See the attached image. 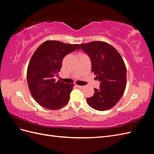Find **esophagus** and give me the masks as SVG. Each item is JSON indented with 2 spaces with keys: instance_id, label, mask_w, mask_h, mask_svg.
<instances>
[{
  "instance_id": "esophagus-1",
  "label": "esophagus",
  "mask_w": 154,
  "mask_h": 154,
  "mask_svg": "<svg viewBox=\"0 0 154 154\" xmlns=\"http://www.w3.org/2000/svg\"><path fill=\"white\" fill-rule=\"evenodd\" d=\"M76 87L79 88H83V87H84V86H81V85H76Z\"/></svg>"
}]
</instances>
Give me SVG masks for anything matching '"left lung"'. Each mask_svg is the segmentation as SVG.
Instances as JSON below:
<instances>
[{
	"label": "left lung",
	"instance_id": "8db88e82",
	"mask_svg": "<svg viewBox=\"0 0 154 154\" xmlns=\"http://www.w3.org/2000/svg\"><path fill=\"white\" fill-rule=\"evenodd\" d=\"M88 56L91 71L100 82V88L87 98L88 104L97 110L111 109L122 97L127 83V69L116 49L105 42L94 41L79 45Z\"/></svg>",
	"mask_w": 154,
	"mask_h": 154
}]
</instances>
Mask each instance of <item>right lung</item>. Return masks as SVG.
I'll list each match as a JSON object with an SVG mask.
<instances>
[{
	"mask_svg": "<svg viewBox=\"0 0 154 154\" xmlns=\"http://www.w3.org/2000/svg\"><path fill=\"white\" fill-rule=\"evenodd\" d=\"M78 45L48 40L32 54L27 71V84L32 97L42 106L57 110L68 103L74 85L56 82L54 76H58L63 58Z\"/></svg>",
	"mask_w": 154,
	"mask_h": 154,
	"instance_id": "1",
	"label": "right lung"
}]
</instances>
